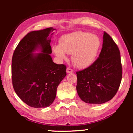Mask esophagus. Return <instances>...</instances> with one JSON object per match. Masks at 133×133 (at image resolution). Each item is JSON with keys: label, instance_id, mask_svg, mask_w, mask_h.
<instances>
[{"label": "esophagus", "instance_id": "obj_1", "mask_svg": "<svg viewBox=\"0 0 133 133\" xmlns=\"http://www.w3.org/2000/svg\"><path fill=\"white\" fill-rule=\"evenodd\" d=\"M66 72H67V73H73V70L72 69H71L70 68H67Z\"/></svg>", "mask_w": 133, "mask_h": 133}]
</instances>
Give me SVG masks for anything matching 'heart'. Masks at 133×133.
Returning <instances> with one entry per match:
<instances>
[{
	"mask_svg": "<svg viewBox=\"0 0 133 133\" xmlns=\"http://www.w3.org/2000/svg\"><path fill=\"white\" fill-rule=\"evenodd\" d=\"M100 46V39L97 36L77 31L63 36L59 44L53 45L52 50L60 61L67 59V54H71L72 62L75 66L85 69L93 63Z\"/></svg>",
	"mask_w": 133,
	"mask_h": 133,
	"instance_id": "obj_1",
	"label": "heart"
}]
</instances>
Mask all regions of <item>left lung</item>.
Segmentation results:
<instances>
[{"label":"left lung","instance_id":"left-lung-1","mask_svg":"<svg viewBox=\"0 0 133 133\" xmlns=\"http://www.w3.org/2000/svg\"><path fill=\"white\" fill-rule=\"evenodd\" d=\"M76 74V90L84 102L103 104L116 95L122 78L120 53L107 33L103 34L102 49L98 58L88 68Z\"/></svg>","mask_w":133,"mask_h":133}]
</instances>
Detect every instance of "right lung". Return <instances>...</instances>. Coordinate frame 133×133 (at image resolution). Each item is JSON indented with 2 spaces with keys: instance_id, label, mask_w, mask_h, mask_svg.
I'll return each mask as SVG.
<instances>
[{
  "instance_id": "obj_1",
  "label": "right lung",
  "mask_w": 133,
  "mask_h": 133,
  "mask_svg": "<svg viewBox=\"0 0 133 133\" xmlns=\"http://www.w3.org/2000/svg\"><path fill=\"white\" fill-rule=\"evenodd\" d=\"M55 30L49 28L29 33L13 53V89L19 98L30 107L50 106L56 98L58 84L66 76V66L55 63L50 56L51 38Z\"/></svg>"
}]
</instances>
